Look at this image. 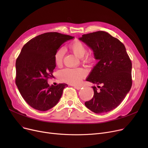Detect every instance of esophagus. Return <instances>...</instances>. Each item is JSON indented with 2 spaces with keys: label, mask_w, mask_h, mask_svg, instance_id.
I'll return each mask as SVG.
<instances>
[{
  "label": "esophagus",
  "mask_w": 148,
  "mask_h": 148,
  "mask_svg": "<svg viewBox=\"0 0 148 148\" xmlns=\"http://www.w3.org/2000/svg\"><path fill=\"white\" fill-rule=\"evenodd\" d=\"M73 86L77 90H80L82 88V86Z\"/></svg>",
  "instance_id": "obj_1"
}]
</instances>
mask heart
<instances>
[{
    "instance_id": "obj_1",
    "label": "heart",
    "mask_w": 148,
    "mask_h": 148,
    "mask_svg": "<svg viewBox=\"0 0 148 148\" xmlns=\"http://www.w3.org/2000/svg\"><path fill=\"white\" fill-rule=\"evenodd\" d=\"M69 50L75 55L79 58H82L87 53V49L85 45L79 40H74L70 43L68 45ZM64 56V50L62 48L58 49L55 54L54 59V63L57 66H60L63 62ZM82 60L84 63H92L95 60V58L91 55H87L83 58ZM87 73L82 68L76 69H65L62 70L59 73L60 78L65 82L71 84H78L86 76Z\"/></svg>"
}]
</instances>
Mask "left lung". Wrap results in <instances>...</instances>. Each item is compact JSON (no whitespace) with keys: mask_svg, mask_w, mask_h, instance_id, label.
I'll return each mask as SVG.
<instances>
[{"mask_svg":"<svg viewBox=\"0 0 148 148\" xmlns=\"http://www.w3.org/2000/svg\"><path fill=\"white\" fill-rule=\"evenodd\" d=\"M94 52L98 63L87 81L98 85L92 87L93 98L85 106L95 113L110 112L125 98L132 86V63L125 45L118 38L104 31L84 34L80 38Z\"/></svg>","mask_w":148,"mask_h":148,"instance_id":"8db88e82","label":"left lung"}]
</instances>
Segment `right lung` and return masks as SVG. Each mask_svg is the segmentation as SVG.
Here are the masks:
<instances>
[{"label": "right lung", "instance_id": "1", "mask_svg": "<svg viewBox=\"0 0 148 148\" xmlns=\"http://www.w3.org/2000/svg\"><path fill=\"white\" fill-rule=\"evenodd\" d=\"M74 36L47 32L31 39L23 47L15 63V84L22 97L32 108L47 111L56 105L68 85H50L56 67L54 56L64 42Z\"/></svg>", "mask_w": 148, "mask_h": 148}]
</instances>
